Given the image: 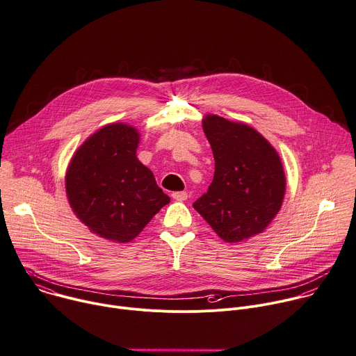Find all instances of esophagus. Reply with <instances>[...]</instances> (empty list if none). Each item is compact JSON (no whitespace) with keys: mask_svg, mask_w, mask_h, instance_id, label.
Segmentation results:
<instances>
[{"mask_svg":"<svg viewBox=\"0 0 356 356\" xmlns=\"http://www.w3.org/2000/svg\"><path fill=\"white\" fill-rule=\"evenodd\" d=\"M172 197H173V200H176V201H186L187 197H188V194H187L186 191H175V193L172 194Z\"/></svg>","mask_w":356,"mask_h":356,"instance_id":"obj_1","label":"esophagus"}]
</instances>
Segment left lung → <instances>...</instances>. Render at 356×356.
Listing matches in <instances>:
<instances>
[{"label":"left lung","mask_w":356,"mask_h":356,"mask_svg":"<svg viewBox=\"0 0 356 356\" xmlns=\"http://www.w3.org/2000/svg\"><path fill=\"white\" fill-rule=\"evenodd\" d=\"M215 173L194 209L220 239L242 242L261 233L278 213L285 173L277 151L254 129L209 114L202 122Z\"/></svg>","instance_id":"obj_1"}]
</instances>
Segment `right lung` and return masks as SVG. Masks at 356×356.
I'll list each match as a JSON object with an SVG mask.
<instances>
[{
    "label": "right lung",
    "instance_id": "1",
    "mask_svg": "<svg viewBox=\"0 0 356 356\" xmlns=\"http://www.w3.org/2000/svg\"><path fill=\"white\" fill-rule=\"evenodd\" d=\"M140 134L114 123L89 137L65 176L68 201L96 234L118 243L133 241L170 198L136 152Z\"/></svg>",
    "mask_w": 356,
    "mask_h": 356
}]
</instances>
